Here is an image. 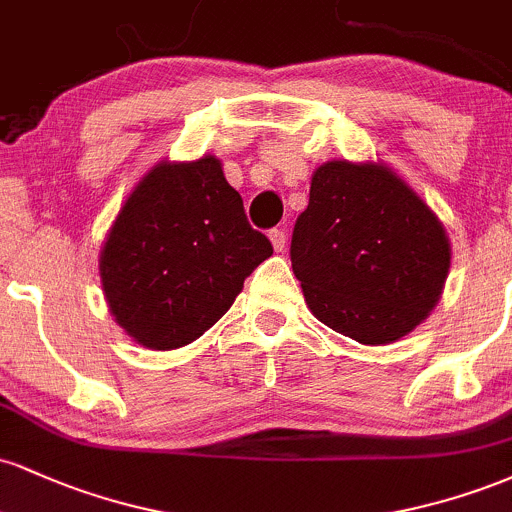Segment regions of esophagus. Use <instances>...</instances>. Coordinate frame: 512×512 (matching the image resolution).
<instances>
[{
    "instance_id": "34e87169",
    "label": "esophagus",
    "mask_w": 512,
    "mask_h": 512,
    "mask_svg": "<svg viewBox=\"0 0 512 512\" xmlns=\"http://www.w3.org/2000/svg\"><path fill=\"white\" fill-rule=\"evenodd\" d=\"M269 240H272L274 250L281 252L286 248V231L284 228H272V231H269Z\"/></svg>"
}]
</instances>
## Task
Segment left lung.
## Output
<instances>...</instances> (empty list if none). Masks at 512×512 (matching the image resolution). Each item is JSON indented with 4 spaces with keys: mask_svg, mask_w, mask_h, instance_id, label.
<instances>
[{
    "mask_svg": "<svg viewBox=\"0 0 512 512\" xmlns=\"http://www.w3.org/2000/svg\"><path fill=\"white\" fill-rule=\"evenodd\" d=\"M291 264L317 320L378 346L409 334L438 303L450 243L390 168L330 161L315 170L293 226Z\"/></svg>",
    "mask_w": 512,
    "mask_h": 512,
    "instance_id": "obj_1",
    "label": "left lung"
}]
</instances>
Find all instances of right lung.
Listing matches in <instances>:
<instances>
[{
  "mask_svg": "<svg viewBox=\"0 0 512 512\" xmlns=\"http://www.w3.org/2000/svg\"><path fill=\"white\" fill-rule=\"evenodd\" d=\"M219 158L158 163L129 195L101 252L110 313L156 351L195 342L272 255Z\"/></svg>",
  "mask_w": 512,
  "mask_h": 512,
  "instance_id": "1",
  "label": "right lung"
}]
</instances>
